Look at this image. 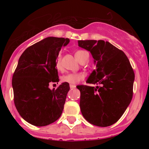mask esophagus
<instances>
[{
  "instance_id": "1",
  "label": "esophagus",
  "mask_w": 149,
  "mask_h": 149,
  "mask_svg": "<svg viewBox=\"0 0 149 149\" xmlns=\"http://www.w3.org/2000/svg\"><path fill=\"white\" fill-rule=\"evenodd\" d=\"M69 87H70V88H71V90H73V89H74V88H76V85H69Z\"/></svg>"
}]
</instances>
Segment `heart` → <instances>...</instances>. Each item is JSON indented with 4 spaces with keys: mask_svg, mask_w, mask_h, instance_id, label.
<instances>
[{
    "mask_svg": "<svg viewBox=\"0 0 149 149\" xmlns=\"http://www.w3.org/2000/svg\"><path fill=\"white\" fill-rule=\"evenodd\" d=\"M88 54L86 52L83 50H77L75 52V56H76V59L78 61H81L84 59L85 54ZM56 68L57 69H60L61 67V57L60 55L58 56L57 59H56L55 63ZM84 79V75L83 73H66L64 76L61 77V81L64 83H67L69 84H76V83H79L82 80Z\"/></svg>",
    "mask_w": 149,
    "mask_h": 149,
    "instance_id": "heart-1",
    "label": "heart"
}]
</instances>
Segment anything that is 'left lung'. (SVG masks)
<instances>
[{"label": "left lung", "mask_w": 149, "mask_h": 149, "mask_svg": "<svg viewBox=\"0 0 149 149\" xmlns=\"http://www.w3.org/2000/svg\"><path fill=\"white\" fill-rule=\"evenodd\" d=\"M78 45L91 52L96 69L87 83L80 85V107L87 121L99 127L116 123L125 111L133 95L134 73L122 50L104 40H78Z\"/></svg>", "instance_id": "8db88e82"}]
</instances>
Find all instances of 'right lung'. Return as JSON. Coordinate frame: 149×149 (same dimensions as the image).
Wrapping results in <instances>:
<instances>
[{"label": "right lung", "instance_id": "add662e5", "mask_svg": "<svg viewBox=\"0 0 149 149\" xmlns=\"http://www.w3.org/2000/svg\"><path fill=\"white\" fill-rule=\"evenodd\" d=\"M69 42V38H46L19 57L12 80L14 103L19 115L33 125H47L62 113L69 84L63 83L53 90L49 85L59 82L56 59L61 47Z\"/></svg>", "mask_w": 149, "mask_h": 149}]
</instances>
